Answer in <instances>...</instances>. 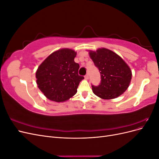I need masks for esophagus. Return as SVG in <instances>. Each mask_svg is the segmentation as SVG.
Returning <instances> with one entry per match:
<instances>
[{
	"label": "esophagus",
	"mask_w": 159,
	"mask_h": 159,
	"mask_svg": "<svg viewBox=\"0 0 159 159\" xmlns=\"http://www.w3.org/2000/svg\"><path fill=\"white\" fill-rule=\"evenodd\" d=\"M85 78L86 80H88V79H89V74H86V75H85Z\"/></svg>",
	"instance_id": "esophagus-1"
}]
</instances>
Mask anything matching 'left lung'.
I'll use <instances>...</instances> for the list:
<instances>
[{"label": "left lung", "instance_id": "left-lung-1", "mask_svg": "<svg viewBox=\"0 0 159 159\" xmlns=\"http://www.w3.org/2000/svg\"><path fill=\"white\" fill-rule=\"evenodd\" d=\"M91 59L99 69L101 83L91 85L95 95L103 99H115L125 91L131 82L132 72L121 57L107 48L89 51Z\"/></svg>", "mask_w": 159, "mask_h": 159}]
</instances>
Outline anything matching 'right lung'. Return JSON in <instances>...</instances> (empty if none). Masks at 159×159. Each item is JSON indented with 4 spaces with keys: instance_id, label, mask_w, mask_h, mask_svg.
I'll return each instance as SVG.
<instances>
[{
    "instance_id": "obj_1",
    "label": "right lung",
    "mask_w": 159,
    "mask_h": 159,
    "mask_svg": "<svg viewBox=\"0 0 159 159\" xmlns=\"http://www.w3.org/2000/svg\"><path fill=\"white\" fill-rule=\"evenodd\" d=\"M76 54L71 49L58 50L52 53L38 68L36 84L48 99L64 102L77 93L84 77L78 75L80 65L74 61Z\"/></svg>"
}]
</instances>
